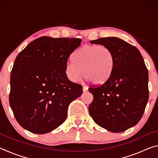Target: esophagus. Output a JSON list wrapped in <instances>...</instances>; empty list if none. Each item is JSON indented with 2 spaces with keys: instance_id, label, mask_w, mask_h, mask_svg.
Listing matches in <instances>:
<instances>
[{
  "instance_id": "esophagus-1",
  "label": "esophagus",
  "mask_w": 158,
  "mask_h": 158,
  "mask_svg": "<svg viewBox=\"0 0 158 158\" xmlns=\"http://www.w3.org/2000/svg\"><path fill=\"white\" fill-rule=\"evenodd\" d=\"M88 89H89V88H88L87 85H83V91H84V92H85V91H86V90H88Z\"/></svg>"
}]
</instances>
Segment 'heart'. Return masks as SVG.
Wrapping results in <instances>:
<instances>
[{"label": "heart", "mask_w": 158, "mask_h": 158, "mask_svg": "<svg viewBox=\"0 0 158 158\" xmlns=\"http://www.w3.org/2000/svg\"><path fill=\"white\" fill-rule=\"evenodd\" d=\"M114 65V53L109 47L87 44L77 51L74 60L67 61L65 74L69 81L77 82L84 73L85 79L102 84L109 79Z\"/></svg>", "instance_id": "b5f03b06"}]
</instances>
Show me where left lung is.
<instances>
[{"instance_id": "obj_1", "label": "left lung", "mask_w": 158, "mask_h": 158, "mask_svg": "<svg viewBox=\"0 0 158 158\" xmlns=\"http://www.w3.org/2000/svg\"><path fill=\"white\" fill-rule=\"evenodd\" d=\"M90 43L109 47L115 65L107 81L89 89L93 95L89 114L99 126L123 132L137 125L143 114L148 100V69L137 48L118 37H102Z\"/></svg>"}]
</instances>
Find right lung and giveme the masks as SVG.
Segmentation results:
<instances>
[{"label": "right lung", "instance_id": "1", "mask_svg": "<svg viewBox=\"0 0 158 158\" xmlns=\"http://www.w3.org/2000/svg\"><path fill=\"white\" fill-rule=\"evenodd\" d=\"M79 38L43 36L19 53L10 76V105L21 127L35 134L55 130L65 121L70 102L82 94L81 85L65 74Z\"/></svg>", "mask_w": 158, "mask_h": 158}]
</instances>
